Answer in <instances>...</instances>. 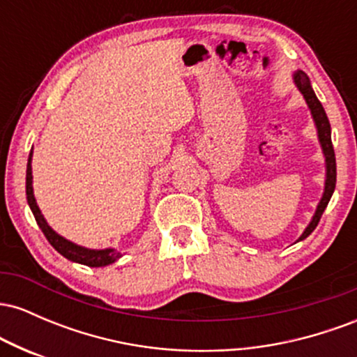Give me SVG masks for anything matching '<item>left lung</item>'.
Listing matches in <instances>:
<instances>
[{"mask_svg":"<svg viewBox=\"0 0 357 357\" xmlns=\"http://www.w3.org/2000/svg\"><path fill=\"white\" fill-rule=\"evenodd\" d=\"M294 82H296L298 92L304 96V99L309 105L310 114H312L314 119V124L315 129H317V137L319 142H321L322 147V153L324 158H326V183H324V192H322V198L321 202L317 204V210H315L312 220L310 223L307 225V228L304 230V233L301 235V238L297 241L307 238L315 230V227L319 225V220H321L324 210L331 202V196L335 190V154H334V147H333V141H331V124H329V119L326 116V110H324L322 104L319 102L317 97H315L312 85H310L309 77H307L305 72L297 70L294 73Z\"/></svg>","mask_w":357,"mask_h":357,"instance_id":"1","label":"left lung"}]
</instances>
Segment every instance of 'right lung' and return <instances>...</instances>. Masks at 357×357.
Masks as SVG:
<instances>
[{"instance_id":"add662e5","label":"right lung","mask_w":357,"mask_h":357,"mask_svg":"<svg viewBox=\"0 0 357 357\" xmlns=\"http://www.w3.org/2000/svg\"><path fill=\"white\" fill-rule=\"evenodd\" d=\"M31 155H33V151H30V155H28V165H26V199L28 204H30V210L33 213L36 223L42 228L43 235L47 236V240L50 241V245L60 255H63L68 260L75 261V264L87 265V267H105V265L114 264V261L121 258V252L114 248H104V250H92L80 247V245L73 243V241L63 238V236L59 235L50 225L47 223V220L43 218L42 211H40L38 204H36L35 195H33V174H31Z\"/></svg>"}]
</instances>
